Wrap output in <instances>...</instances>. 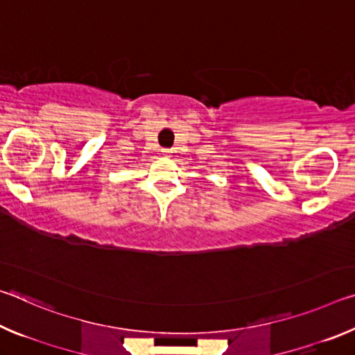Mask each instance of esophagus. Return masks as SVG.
I'll use <instances>...</instances> for the list:
<instances>
[{
	"mask_svg": "<svg viewBox=\"0 0 355 355\" xmlns=\"http://www.w3.org/2000/svg\"><path fill=\"white\" fill-rule=\"evenodd\" d=\"M161 152H163L164 156H171L172 155V150H169V148H163V150H161Z\"/></svg>",
	"mask_w": 355,
	"mask_h": 355,
	"instance_id": "esophagus-1",
	"label": "esophagus"
}]
</instances>
